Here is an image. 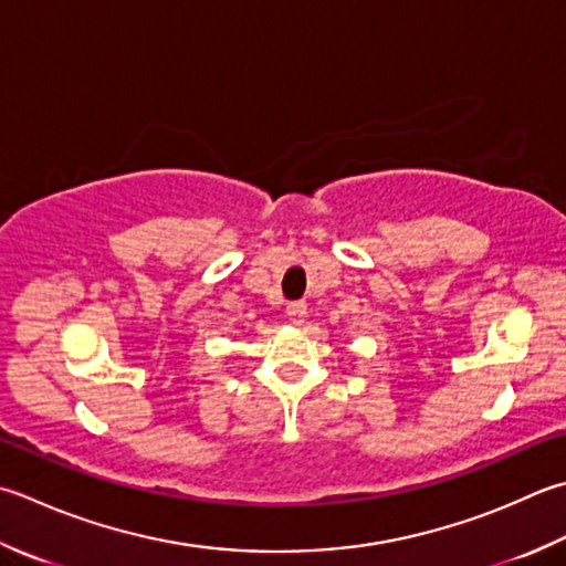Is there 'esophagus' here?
Returning a JSON list of instances; mask_svg holds the SVG:
<instances>
[{
	"label": "esophagus",
	"instance_id": "34e87169",
	"mask_svg": "<svg viewBox=\"0 0 566 566\" xmlns=\"http://www.w3.org/2000/svg\"><path fill=\"white\" fill-rule=\"evenodd\" d=\"M286 316H290V321H294V324H302L304 316H306V304L304 302H290V304H286Z\"/></svg>",
	"mask_w": 566,
	"mask_h": 566
}]
</instances>
